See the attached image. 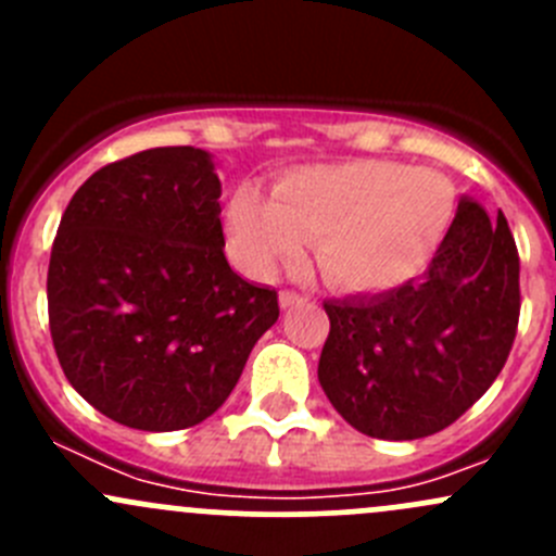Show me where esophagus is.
Segmentation results:
<instances>
[{"mask_svg":"<svg viewBox=\"0 0 556 556\" xmlns=\"http://www.w3.org/2000/svg\"><path fill=\"white\" fill-rule=\"evenodd\" d=\"M301 301H304V295L290 293V290H282V293H279V306H282V309H290V306L301 304Z\"/></svg>","mask_w":556,"mask_h":556,"instance_id":"obj_1","label":"esophagus"}]
</instances>
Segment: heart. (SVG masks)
I'll list each match as a JSON object with an SVG mask.
<instances>
[{
	"instance_id": "1",
	"label": "heart",
	"mask_w": 556,
	"mask_h": 556,
	"mask_svg": "<svg viewBox=\"0 0 556 556\" xmlns=\"http://www.w3.org/2000/svg\"><path fill=\"white\" fill-rule=\"evenodd\" d=\"M454 212V188L441 174L361 159L295 166L279 174L271 195L239 185L226 206V233L252 279H271L314 239V261L336 288L382 295L430 266Z\"/></svg>"
}]
</instances>
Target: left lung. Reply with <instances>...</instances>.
I'll return each mask as SVG.
<instances>
[{"mask_svg":"<svg viewBox=\"0 0 556 556\" xmlns=\"http://www.w3.org/2000/svg\"><path fill=\"white\" fill-rule=\"evenodd\" d=\"M317 377L355 430L414 441L450 428L495 382L519 323V255L506 217L463 195L422 279L325 301Z\"/></svg>","mask_w":556,"mask_h":556,"instance_id":"8db88e82","label":"left lung"}]
</instances>
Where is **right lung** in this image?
Here are the masks:
<instances>
[{
	"instance_id": "obj_1",
	"label": "right lung",
	"mask_w": 556,
	"mask_h": 556,
	"mask_svg": "<svg viewBox=\"0 0 556 556\" xmlns=\"http://www.w3.org/2000/svg\"><path fill=\"white\" fill-rule=\"evenodd\" d=\"M220 193L215 155L153 148L91 174L61 217L48 268L55 355L126 428L204 422L277 323V290L228 266Z\"/></svg>"
}]
</instances>
